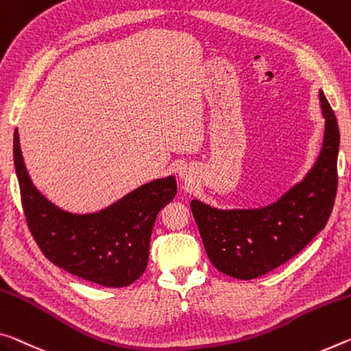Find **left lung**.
Returning <instances> with one entry per match:
<instances>
[{
	"instance_id": "left-lung-1",
	"label": "left lung",
	"mask_w": 351,
	"mask_h": 351,
	"mask_svg": "<svg viewBox=\"0 0 351 351\" xmlns=\"http://www.w3.org/2000/svg\"><path fill=\"white\" fill-rule=\"evenodd\" d=\"M325 138L319 160L303 182L278 203L256 210H220L191 203L204 250L217 269L241 280L269 274L313 241L330 219L337 192L339 126L324 92Z\"/></svg>"
}]
</instances>
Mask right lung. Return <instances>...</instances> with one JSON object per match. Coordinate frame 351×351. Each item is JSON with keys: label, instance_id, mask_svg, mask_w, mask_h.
I'll return each mask as SVG.
<instances>
[{"label": "right lung", "instance_id": "right-lung-1", "mask_svg": "<svg viewBox=\"0 0 351 351\" xmlns=\"http://www.w3.org/2000/svg\"><path fill=\"white\" fill-rule=\"evenodd\" d=\"M14 164L27 228L48 261L106 287H125L141 278L156 217L176 193L173 176L138 187L98 214L75 215L56 208L32 184L16 130Z\"/></svg>", "mask_w": 351, "mask_h": 351}]
</instances>
